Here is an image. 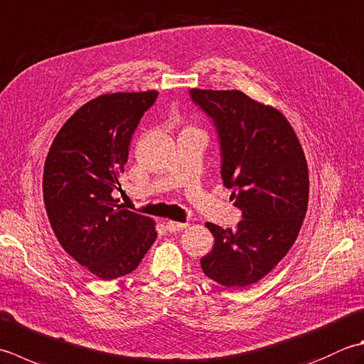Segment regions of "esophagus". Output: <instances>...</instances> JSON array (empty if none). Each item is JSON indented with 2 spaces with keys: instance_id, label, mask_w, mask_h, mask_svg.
<instances>
[{
  "instance_id": "1",
  "label": "esophagus",
  "mask_w": 364,
  "mask_h": 364,
  "mask_svg": "<svg viewBox=\"0 0 364 364\" xmlns=\"http://www.w3.org/2000/svg\"><path fill=\"white\" fill-rule=\"evenodd\" d=\"M186 223H175V220H168V223H166V229L168 233H178L186 229Z\"/></svg>"
}]
</instances>
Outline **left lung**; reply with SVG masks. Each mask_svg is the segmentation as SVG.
Returning <instances> with one entry per match:
<instances>
[{"label": "left lung", "mask_w": 364, "mask_h": 364, "mask_svg": "<svg viewBox=\"0 0 364 364\" xmlns=\"http://www.w3.org/2000/svg\"><path fill=\"white\" fill-rule=\"evenodd\" d=\"M189 97L215 126L220 178L243 218L235 230L206 223L215 246L200 265L220 286H251L284 259L301 229L309 197L303 148L281 112L238 90H191Z\"/></svg>", "instance_id": "left-lung-1"}]
</instances>
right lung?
<instances>
[{
  "instance_id": "add662e5",
  "label": "right lung",
  "mask_w": 364,
  "mask_h": 364,
  "mask_svg": "<svg viewBox=\"0 0 364 364\" xmlns=\"http://www.w3.org/2000/svg\"><path fill=\"white\" fill-rule=\"evenodd\" d=\"M158 92H113L82 105L56 134L44 167L52 229L70 257L104 281L134 272L156 240L154 223L113 198L129 141Z\"/></svg>"
}]
</instances>
